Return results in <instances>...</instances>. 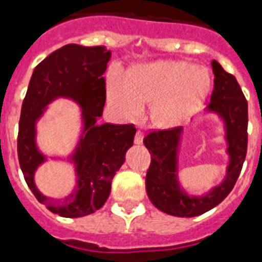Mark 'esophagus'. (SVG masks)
I'll use <instances>...</instances> for the list:
<instances>
[{"label": "esophagus", "mask_w": 262, "mask_h": 262, "mask_svg": "<svg viewBox=\"0 0 262 262\" xmlns=\"http://www.w3.org/2000/svg\"><path fill=\"white\" fill-rule=\"evenodd\" d=\"M142 140H144V136H142L141 132L137 130V133H136V137H135V142L137 144V145H141Z\"/></svg>", "instance_id": "obj_1"}]
</instances>
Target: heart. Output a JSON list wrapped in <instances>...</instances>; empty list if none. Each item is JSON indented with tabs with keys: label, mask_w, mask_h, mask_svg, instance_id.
<instances>
[{
	"label": "heart",
	"mask_w": 262,
	"mask_h": 262,
	"mask_svg": "<svg viewBox=\"0 0 262 262\" xmlns=\"http://www.w3.org/2000/svg\"><path fill=\"white\" fill-rule=\"evenodd\" d=\"M210 89L208 72L182 61H153L132 67L122 86L107 89L110 105L124 116L138 110V103H150L149 120L159 129H171L186 122L199 109Z\"/></svg>",
	"instance_id": "obj_1"
}]
</instances>
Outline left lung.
I'll use <instances>...</instances> for the list:
<instances>
[{
    "label": "left lung",
    "mask_w": 262,
    "mask_h": 262,
    "mask_svg": "<svg viewBox=\"0 0 262 262\" xmlns=\"http://www.w3.org/2000/svg\"><path fill=\"white\" fill-rule=\"evenodd\" d=\"M214 90L206 113L216 114L223 124L229 161L221 183L201 195L188 193L179 180V153L183 127L152 132L144 138L150 153L145 188L153 206L173 216H198L218 206L233 190L248 149V102L234 76L218 61H211Z\"/></svg>",
    "instance_id": "8db88e82"
}]
</instances>
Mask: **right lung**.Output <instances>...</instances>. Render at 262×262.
I'll return each instance as SVG.
<instances>
[{
    "label": "right lung",
    "instance_id": "add662e5",
    "mask_svg": "<svg viewBox=\"0 0 262 262\" xmlns=\"http://www.w3.org/2000/svg\"><path fill=\"white\" fill-rule=\"evenodd\" d=\"M110 57V51L102 46L61 47L36 66L23 102L17 138L21 171L36 199L64 218L86 216L105 205L113 178L133 145V125L99 124L106 101L103 74ZM59 97L80 105L82 125L76 148L69 157L48 158L37 146V122L48 105ZM50 158L74 165L76 187L64 200L46 197L35 186L37 168Z\"/></svg>",
    "mask_w": 262,
    "mask_h": 262
}]
</instances>
